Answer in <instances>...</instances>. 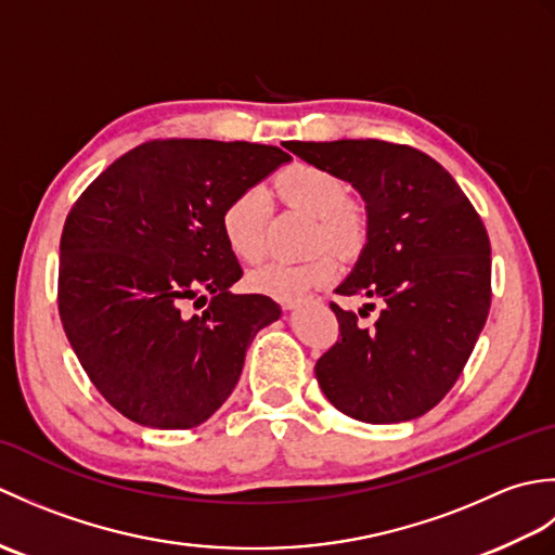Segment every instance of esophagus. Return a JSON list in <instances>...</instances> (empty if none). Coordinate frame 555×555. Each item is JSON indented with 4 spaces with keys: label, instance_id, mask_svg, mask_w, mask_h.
Instances as JSON below:
<instances>
[{
    "label": "esophagus",
    "instance_id": "1",
    "mask_svg": "<svg viewBox=\"0 0 555 555\" xmlns=\"http://www.w3.org/2000/svg\"><path fill=\"white\" fill-rule=\"evenodd\" d=\"M322 298H317V296H305V298H298V300H284V308L286 310H296V308H300V305H310V302H320Z\"/></svg>",
    "mask_w": 555,
    "mask_h": 555
}]
</instances>
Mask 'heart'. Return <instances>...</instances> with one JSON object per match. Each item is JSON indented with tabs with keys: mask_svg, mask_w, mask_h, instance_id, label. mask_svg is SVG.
<instances>
[{
	"mask_svg": "<svg viewBox=\"0 0 555 555\" xmlns=\"http://www.w3.org/2000/svg\"><path fill=\"white\" fill-rule=\"evenodd\" d=\"M274 191L291 207L305 209L317 219L314 243H328L340 253L358 250L362 221L348 203L346 181L320 164L293 162L274 176ZM267 199L257 188H245L223 203L219 229L229 250L241 262H257L264 255ZM338 257L320 250L300 262H269L247 276L250 288L279 300H298L328 284L338 274Z\"/></svg>",
	"mask_w": 555,
	"mask_h": 555,
	"instance_id": "obj_1",
	"label": "heart"
}]
</instances>
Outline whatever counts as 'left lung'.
<instances>
[{
    "instance_id": "obj_1",
    "label": "left lung",
    "mask_w": 555,
    "mask_h": 555,
    "mask_svg": "<svg viewBox=\"0 0 555 555\" xmlns=\"http://www.w3.org/2000/svg\"><path fill=\"white\" fill-rule=\"evenodd\" d=\"M286 147L352 183L367 203V245L336 293L370 298L364 310L382 308L364 328L332 302L338 338L317 360V382L352 420H415L451 391L485 328V223L453 176L410 145L367 138Z\"/></svg>"
}]
</instances>
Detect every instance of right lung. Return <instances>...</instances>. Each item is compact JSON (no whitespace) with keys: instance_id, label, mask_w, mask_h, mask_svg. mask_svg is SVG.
Segmentation results:
<instances>
[{"instance_id":"add662e5","label":"right lung","mask_w":555,"mask_h":555,"mask_svg":"<svg viewBox=\"0 0 555 555\" xmlns=\"http://www.w3.org/2000/svg\"><path fill=\"white\" fill-rule=\"evenodd\" d=\"M288 159L243 140L157 138L128 150L70 207L59 317L92 386L124 417L191 429L231 396L247 346L281 308L229 291L243 269L219 211ZM191 299L206 310L188 313Z\"/></svg>"}]
</instances>
